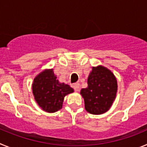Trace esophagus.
I'll list each match as a JSON object with an SVG mask.
<instances>
[{
  "instance_id": "obj_1",
  "label": "esophagus",
  "mask_w": 147,
  "mask_h": 147,
  "mask_svg": "<svg viewBox=\"0 0 147 147\" xmlns=\"http://www.w3.org/2000/svg\"><path fill=\"white\" fill-rule=\"evenodd\" d=\"M73 88H74V89L76 91H79V90H80V83H75V84H74V85H73Z\"/></svg>"
}]
</instances>
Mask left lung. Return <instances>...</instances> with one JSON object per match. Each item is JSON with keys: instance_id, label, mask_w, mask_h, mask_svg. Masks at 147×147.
<instances>
[{"instance_id": "8db88e82", "label": "left lung", "mask_w": 147, "mask_h": 147, "mask_svg": "<svg viewBox=\"0 0 147 147\" xmlns=\"http://www.w3.org/2000/svg\"><path fill=\"white\" fill-rule=\"evenodd\" d=\"M117 90V80L112 71L102 65L92 67L88 87L80 91L86 111L93 115L107 112L115 101Z\"/></svg>"}]
</instances>
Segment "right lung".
Listing matches in <instances>:
<instances>
[{"label": "right lung", "mask_w": 147, "mask_h": 147, "mask_svg": "<svg viewBox=\"0 0 147 147\" xmlns=\"http://www.w3.org/2000/svg\"><path fill=\"white\" fill-rule=\"evenodd\" d=\"M74 92L70 85L59 82L54 70L45 69L35 76L32 83V93L40 108L48 113H55L62 109L65 96Z\"/></svg>", "instance_id": "1"}]
</instances>
